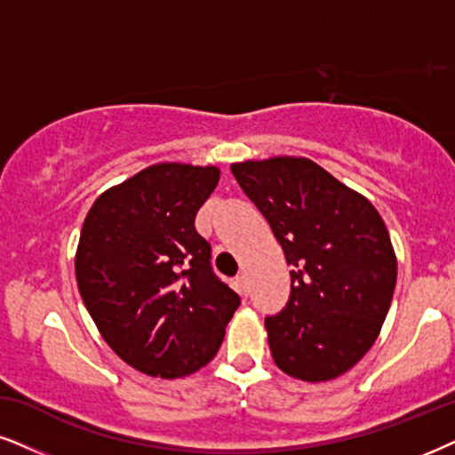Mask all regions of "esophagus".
Listing matches in <instances>:
<instances>
[{"label": "esophagus", "instance_id": "obj_1", "mask_svg": "<svg viewBox=\"0 0 455 455\" xmlns=\"http://www.w3.org/2000/svg\"><path fill=\"white\" fill-rule=\"evenodd\" d=\"M235 285H237V291H239L241 296H247V294H250V285H247V277H245L243 273H241L239 277L235 279Z\"/></svg>", "mask_w": 455, "mask_h": 455}]
</instances>
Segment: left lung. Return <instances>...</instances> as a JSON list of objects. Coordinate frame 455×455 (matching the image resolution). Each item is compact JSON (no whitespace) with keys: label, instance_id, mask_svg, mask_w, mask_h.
<instances>
[{"label":"left lung","instance_id":"left-lung-1","mask_svg":"<svg viewBox=\"0 0 455 455\" xmlns=\"http://www.w3.org/2000/svg\"><path fill=\"white\" fill-rule=\"evenodd\" d=\"M290 264L285 308L267 317L268 347L287 376L327 382L373 347L393 300L396 256L371 201L307 157L231 165Z\"/></svg>","mask_w":455,"mask_h":455}]
</instances>
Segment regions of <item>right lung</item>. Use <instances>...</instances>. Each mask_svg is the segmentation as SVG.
<instances>
[{
	"instance_id": "1",
	"label": "right lung",
	"mask_w": 455,
	"mask_h": 455,
	"mask_svg": "<svg viewBox=\"0 0 455 455\" xmlns=\"http://www.w3.org/2000/svg\"><path fill=\"white\" fill-rule=\"evenodd\" d=\"M218 180L216 165H148L99 195L84 220L79 294L113 353L147 376L174 380L208 365L239 307L195 231Z\"/></svg>"
}]
</instances>
